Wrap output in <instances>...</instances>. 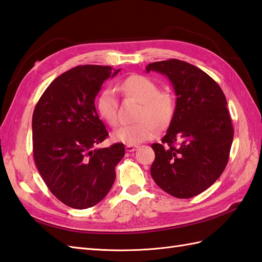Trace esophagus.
<instances>
[{
  "label": "esophagus",
  "mask_w": 262,
  "mask_h": 262,
  "mask_svg": "<svg viewBox=\"0 0 262 262\" xmlns=\"http://www.w3.org/2000/svg\"><path fill=\"white\" fill-rule=\"evenodd\" d=\"M138 149V146H133V144H126L125 146V150L127 152H132V151H135Z\"/></svg>",
  "instance_id": "esophagus-1"
}]
</instances>
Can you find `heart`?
I'll return each mask as SVG.
<instances>
[{
    "instance_id": "obj_1",
    "label": "heart",
    "mask_w": 262,
    "mask_h": 262,
    "mask_svg": "<svg viewBox=\"0 0 262 262\" xmlns=\"http://www.w3.org/2000/svg\"><path fill=\"white\" fill-rule=\"evenodd\" d=\"M124 95L136 98L141 103L137 123L124 124L112 133L115 142L124 144H140L156 137L160 127L166 126L171 121L175 112V101L167 92H159V87L154 80L143 75H131L120 85ZM96 110L101 119L110 125L118 123V96L116 92L106 87L96 97Z\"/></svg>"
}]
</instances>
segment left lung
I'll return each instance as SVG.
<instances>
[{
	"label": "left lung",
	"instance_id": "8db88e82",
	"mask_svg": "<svg viewBox=\"0 0 262 262\" xmlns=\"http://www.w3.org/2000/svg\"><path fill=\"white\" fill-rule=\"evenodd\" d=\"M150 71L167 76L177 96L162 143L151 146V176L166 193L190 199L216 182L228 165L234 135L228 103L219 84L188 62L156 61L147 66Z\"/></svg>",
	"mask_w": 262,
	"mask_h": 262
}]
</instances>
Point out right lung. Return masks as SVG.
Masks as SVG:
<instances>
[{"label":"right lung","mask_w":262,"mask_h":262,"mask_svg":"<svg viewBox=\"0 0 262 262\" xmlns=\"http://www.w3.org/2000/svg\"><path fill=\"white\" fill-rule=\"evenodd\" d=\"M120 72L84 65L54 79L32 115L33 158L49 190L63 204L84 210L100 203L115 180L124 144L98 148L107 138L95 97L102 84Z\"/></svg>","instance_id":"right-lung-1"}]
</instances>
